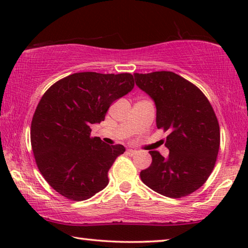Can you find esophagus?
<instances>
[{
	"label": "esophagus",
	"instance_id": "obj_1",
	"mask_svg": "<svg viewBox=\"0 0 248 248\" xmlns=\"http://www.w3.org/2000/svg\"><path fill=\"white\" fill-rule=\"evenodd\" d=\"M138 153V151L137 150H133V149H128L127 150V154H129V155H134V154H137Z\"/></svg>",
	"mask_w": 248,
	"mask_h": 248
}]
</instances>
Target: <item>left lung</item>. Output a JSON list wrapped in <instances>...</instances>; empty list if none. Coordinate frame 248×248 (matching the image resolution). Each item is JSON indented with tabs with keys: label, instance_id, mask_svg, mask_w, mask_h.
<instances>
[{
	"label": "left lung",
	"instance_id": "left-lung-1",
	"mask_svg": "<svg viewBox=\"0 0 248 248\" xmlns=\"http://www.w3.org/2000/svg\"><path fill=\"white\" fill-rule=\"evenodd\" d=\"M133 75L155 104L156 127L170 131L169 156L150 151L152 163L140 173L141 180L170 198L189 195L208 179L219 152L220 127L212 106L198 87L174 72Z\"/></svg>",
	"mask_w": 248,
	"mask_h": 248
}]
</instances>
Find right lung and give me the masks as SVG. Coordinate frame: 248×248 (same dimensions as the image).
<instances>
[{"instance_id": "add662e5", "label": "right lung", "mask_w": 248, "mask_h": 248, "mask_svg": "<svg viewBox=\"0 0 248 248\" xmlns=\"http://www.w3.org/2000/svg\"><path fill=\"white\" fill-rule=\"evenodd\" d=\"M133 86L130 73L81 72L44 94L31 121V148L40 173L59 194L82 201L107 186L108 170L125 149L91 138V125Z\"/></svg>"}]
</instances>
